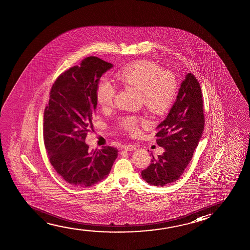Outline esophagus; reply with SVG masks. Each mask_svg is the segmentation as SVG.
I'll use <instances>...</instances> for the list:
<instances>
[{"label":"esophagus","mask_w":250,"mask_h":250,"mask_svg":"<svg viewBox=\"0 0 250 250\" xmlns=\"http://www.w3.org/2000/svg\"><path fill=\"white\" fill-rule=\"evenodd\" d=\"M124 149H125V150H128V151H133L136 149V146L135 145H125L123 147Z\"/></svg>","instance_id":"obj_1"}]
</instances>
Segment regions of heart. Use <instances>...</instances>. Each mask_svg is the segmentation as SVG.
Returning <instances> with one entry per match:
<instances>
[{
	"label": "heart",
	"mask_w": 250,
	"mask_h": 250,
	"mask_svg": "<svg viewBox=\"0 0 250 250\" xmlns=\"http://www.w3.org/2000/svg\"><path fill=\"white\" fill-rule=\"evenodd\" d=\"M117 82L123 87L140 90L141 100L146 107L155 114L167 112L174 103L177 94V83L169 71H163L155 62L139 60L129 63L116 73ZM116 88L108 80H101L95 90L98 105L102 110L112 107ZM143 120L137 116H125L119 122L123 130L137 134L138 125Z\"/></svg>",
	"instance_id": "b5f03b06"
}]
</instances>
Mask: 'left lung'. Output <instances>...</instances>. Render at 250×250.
<instances>
[{"mask_svg":"<svg viewBox=\"0 0 250 250\" xmlns=\"http://www.w3.org/2000/svg\"><path fill=\"white\" fill-rule=\"evenodd\" d=\"M205 126L202 92L198 81L187 74L176 101L166 119L156 127V144L165 151L142 171V178L152 186L163 187L181 178L192 160Z\"/></svg>","mask_w":250,"mask_h":250,"instance_id":"1","label":"left lung"}]
</instances>
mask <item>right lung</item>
I'll use <instances>...</instances> for the list:
<instances>
[{
  "instance_id": "add662e5",
  "label": "right lung",
  "mask_w": 250,
  "mask_h": 250,
  "mask_svg": "<svg viewBox=\"0 0 250 250\" xmlns=\"http://www.w3.org/2000/svg\"><path fill=\"white\" fill-rule=\"evenodd\" d=\"M113 65L87 57L56 80L43 113V142L51 165L66 182L88 188L108 176L118 149L90 150L85 143L97 102L95 90Z\"/></svg>"
}]
</instances>
